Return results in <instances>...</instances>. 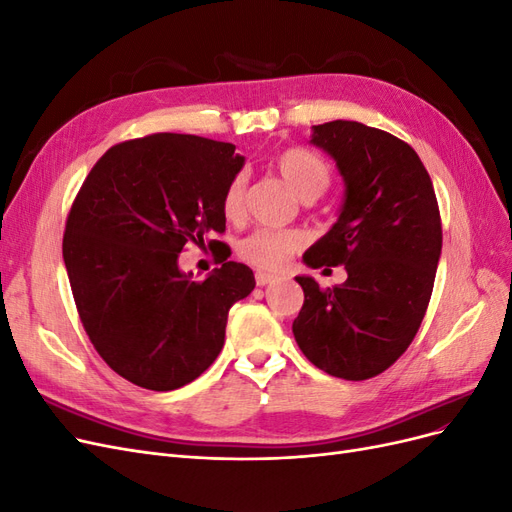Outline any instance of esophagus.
I'll use <instances>...</instances> for the list:
<instances>
[{"mask_svg":"<svg viewBox=\"0 0 512 512\" xmlns=\"http://www.w3.org/2000/svg\"><path fill=\"white\" fill-rule=\"evenodd\" d=\"M277 280V275L269 273V271H256V284L258 286H265V284H271Z\"/></svg>","mask_w":512,"mask_h":512,"instance_id":"34e87169","label":"esophagus"}]
</instances>
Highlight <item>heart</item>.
<instances>
[{"label": "heart", "mask_w": 512, "mask_h": 512, "mask_svg": "<svg viewBox=\"0 0 512 512\" xmlns=\"http://www.w3.org/2000/svg\"><path fill=\"white\" fill-rule=\"evenodd\" d=\"M275 168L290 190L303 200H316L331 183V168L316 151L305 147H288L275 156ZM245 200V175L239 173L226 183L222 194V213L226 220H239L243 215ZM305 237L297 230L258 228L252 235L239 241L237 254L258 269H282L286 260L299 252Z\"/></svg>", "instance_id": "b5f03b06"}]
</instances>
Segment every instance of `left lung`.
Listing matches in <instances>:
<instances>
[{
  "mask_svg": "<svg viewBox=\"0 0 512 512\" xmlns=\"http://www.w3.org/2000/svg\"><path fill=\"white\" fill-rule=\"evenodd\" d=\"M312 143L335 158L346 198L303 260L344 265L348 280L320 288L297 277L305 301L292 333L318 369L367 380L408 350L425 318L442 252L438 198L416 151L389 132L337 119L314 126Z\"/></svg>",
  "mask_w": 512,
  "mask_h": 512,
  "instance_id": "left-lung-1",
  "label": "left lung"
}]
</instances>
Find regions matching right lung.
<instances>
[{"instance_id":"right-lung-1","label":"right lung","mask_w":512,"mask_h":512,"mask_svg":"<svg viewBox=\"0 0 512 512\" xmlns=\"http://www.w3.org/2000/svg\"><path fill=\"white\" fill-rule=\"evenodd\" d=\"M241 166L232 143L160 132L113 145L76 194L61 245L76 312L128 382L175 391L218 359L228 309L254 273L224 256L198 282L177 258L226 230L222 194Z\"/></svg>"}]
</instances>
